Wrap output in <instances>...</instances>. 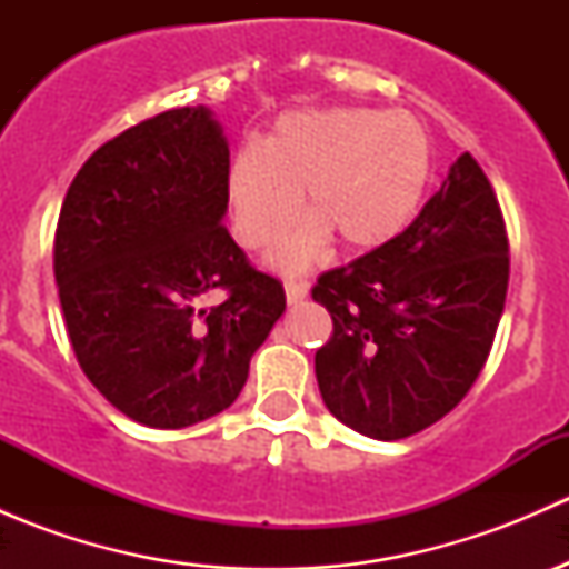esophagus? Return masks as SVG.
Listing matches in <instances>:
<instances>
[{
    "mask_svg": "<svg viewBox=\"0 0 569 569\" xmlns=\"http://www.w3.org/2000/svg\"><path fill=\"white\" fill-rule=\"evenodd\" d=\"M283 286L289 306H297V302H302L308 297V283H302V280H286Z\"/></svg>",
    "mask_w": 569,
    "mask_h": 569,
    "instance_id": "esophagus-1",
    "label": "esophagus"
}]
</instances>
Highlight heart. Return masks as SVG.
<instances>
[{
	"label": "heart",
	"mask_w": 569,
	"mask_h": 569,
	"mask_svg": "<svg viewBox=\"0 0 569 569\" xmlns=\"http://www.w3.org/2000/svg\"><path fill=\"white\" fill-rule=\"evenodd\" d=\"M435 170L427 126L407 112L341 107L291 112L256 146L239 148L226 170L233 237L242 248L278 242L302 211H317L283 239L269 263L300 272L336 231L352 250H375L416 217Z\"/></svg>",
	"instance_id": "heart-1"
}]
</instances>
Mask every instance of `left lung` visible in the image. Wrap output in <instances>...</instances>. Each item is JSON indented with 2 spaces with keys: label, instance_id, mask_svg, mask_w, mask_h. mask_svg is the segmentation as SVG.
<instances>
[{
  "label": "left lung",
  "instance_id": "left-lung-1",
  "mask_svg": "<svg viewBox=\"0 0 569 569\" xmlns=\"http://www.w3.org/2000/svg\"><path fill=\"white\" fill-rule=\"evenodd\" d=\"M509 286V239L470 153L391 242L319 274L330 311L317 349L327 410L355 432L401 440L455 410L485 369Z\"/></svg>",
  "mask_w": 569,
  "mask_h": 569
}]
</instances>
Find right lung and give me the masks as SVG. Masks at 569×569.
Segmentation results:
<instances>
[{
    "label": "right lung",
    "instance_id": "1",
    "mask_svg": "<svg viewBox=\"0 0 569 569\" xmlns=\"http://www.w3.org/2000/svg\"><path fill=\"white\" fill-rule=\"evenodd\" d=\"M228 157L209 109H168L104 142L62 200L54 280L73 355L146 427H192L231 407L286 311L280 280L222 226Z\"/></svg>",
    "mask_w": 569,
    "mask_h": 569
}]
</instances>
